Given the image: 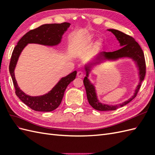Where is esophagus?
<instances>
[{
  "instance_id": "34e87169",
  "label": "esophagus",
  "mask_w": 155,
  "mask_h": 155,
  "mask_svg": "<svg viewBox=\"0 0 155 155\" xmlns=\"http://www.w3.org/2000/svg\"><path fill=\"white\" fill-rule=\"evenodd\" d=\"M77 76L78 78H83L84 76V73L83 71H78L77 73Z\"/></svg>"
}]
</instances>
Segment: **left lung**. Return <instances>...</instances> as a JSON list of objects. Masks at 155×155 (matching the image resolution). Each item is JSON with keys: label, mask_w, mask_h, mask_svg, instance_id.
I'll use <instances>...</instances> for the list:
<instances>
[{"label": "left lung", "mask_w": 155, "mask_h": 155, "mask_svg": "<svg viewBox=\"0 0 155 155\" xmlns=\"http://www.w3.org/2000/svg\"><path fill=\"white\" fill-rule=\"evenodd\" d=\"M107 30L111 31L112 34L116 36V39H118L119 43H120V46H121V48L118 50H116L114 51H109V52L103 51V52H101L99 56V58H98L97 63H93L89 64L91 65V66L85 67L87 75L83 80V83L85 87L87 96L89 104H90L94 109L100 111L114 110H116L117 109H118L119 107H121L127 105L129 104L130 101H132L134 98L137 96V94L139 91V89L140 87H141V83L144 79L145 72H146V66H145V61L143 50H142L141 47H140L139 44L135 41L133 37L117 30L109 29ZM126 57L132 58L137 63L139 70L140 83L136 89L134 96H133L132 98H130L127 101L121 104L116 106H110L101 104V103L99 102L97 100L94 86L87 79L88 72L90 71V68L91 67V65H93V64L99 63L101 60L104 59L114 60Z\"/></svg>", "instance_id": "left-lung-1"}]
</instances>
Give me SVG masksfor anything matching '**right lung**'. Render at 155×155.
<instances>
[{"label":"right lung","instance_id":"right-lung-1","mask_svg":"<svg viewBox=\"0 0 155 155\" xmlns=\"http://www.w3.org/2000/svg\"><path fill=\"white\" fill-rule=\"evenodd\" d=\"M70 25V24L68 22L41 25L37 28L31 30L23 35L13 49L9 70L13 85L15 87V94L25 104L35 111L50 112L57 109L61 103L67 86L76 78L77 72L74 71L66 77L61 78L57 85L46 94L39 96H30L26 94L21 90L15 78L14 70L18 57L23 48L28 43H36L47 46L58 45L61 40L62 35L67 31Z\"/></svg>","mask_w":155,"mask_h":155}]
</instances>
